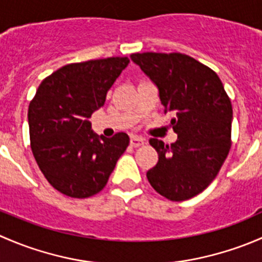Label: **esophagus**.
<instances>
[{
	"label": "esophagus",
	"mask_w": 262,
	"mask_h": 262,
	"mask_svg": "<svg viewBox=\"0 0 262 262\" xmlns=\"http://www.w3.org/2000/svg\"><path fill=\"white\" fill-rule=\"evenodd\" d=\"M144 144V139L141 138L138 136H132L130 137V146L137 148V147H141Z\"/></svg>",
	"instance_id": "1"
}]
</instances>
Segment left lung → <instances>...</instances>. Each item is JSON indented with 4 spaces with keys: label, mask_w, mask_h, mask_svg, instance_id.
I'll return each instance as SVG.
<instances>
[{
    "label": "left lung",
    "mask_w": 262,
    "mask_h": 262,
    "mask_svg": "<svg viewBox=\"0 0 262 262\" xmlns=\"http://www.w3.org/2000/svg\"><path fill=\"white\" fill-rule=\"evenodd\" d=\"M130 58L157 84L165 114L175 115V143L149 139L158 162L148 181L166 199H190L209 186L231 149V100L218 75L190 55L146 52Z\"/></svg>",
    "instance_id": "8db88e82"
}]
</instances>
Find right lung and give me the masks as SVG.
<instances>
[{
	"label": "right lung",
	"mask_w": 262,
	"mask_h": 262,
	"mask_svg": "<svg viewBox=\"0 0 262 262\" xmlns=\"http://www.w3.org/2000/svg\"><path fill=\"white\" fill-rule=\"evenodd\" d=\"M128 64V57L71 63L44 78L30 101L34 158L49 184L63 195L83 199L101 191L128 147L126 133L97 137L89 121Z\"/></svg>",
	"instance_id": "right-lung-1"
}]
</instances>
